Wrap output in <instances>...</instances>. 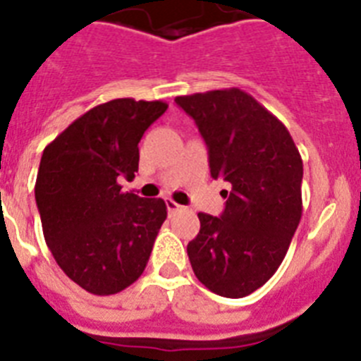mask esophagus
Masks as SVG:
<instances>
[{
    "label": "esophagus",
    "mask_w": 361,
    "mask_h": 361,
    "mask_svg": "<svg viewBox=\"0 0 361 361\" xmlns=\"http://www.w3.org/2000/svg\"><path fill=\"white\" fill-rule=\"evenodd\" d=\"M166 206H168L169 215L175 214V212H178V210H180V208H183V206H180V204H177V202H175V201H171V199H168V201H166Z\"/></svg>",
    "instance_id": "esophagus-1"
}]
</instances>
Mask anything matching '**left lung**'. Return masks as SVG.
<instances>
[{
	"instance_id": "1",
	"label": "left lung",
	"mask_w": 361,
	"mask_h": 361,
	"mask_svg": "<svg viewBox=\"0 0 361 361\" xmlns=\"http://www.w3.org/2000/svg\"><path fill=\"white\" fill-rule=\"evenodd\" d=\"M208 146L210 173L230 183L221 217L199 214L188 243L197 279L224 298H245L276 274L301 221L303 160L288 129L237 87L175 98Z\"/></svg>"
}]
</instances>
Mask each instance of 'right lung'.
Here are the masks:
<instances>
[{
  "label": "right lung",
  "mask_w": 361,
  "mask_h": 361,
  "mask_svg": "<svg viewBox=\"0 0 361 361\" xmlns=\"http://www.w3.org/2000/svg\"><path fill=\"white\" fill-rule=\"evenodd\" d=\"M168 104L116 98L92 107L45 149L36 177L43 237L58 267L94 295L142 276L168 208L122 192L138 171V142Z\"/></svg>",
  "instance_id": "1"
}]
</instances>
